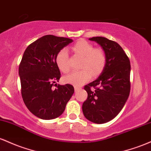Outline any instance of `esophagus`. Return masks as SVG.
Listing matches in <instances>:
<instances>
[{"label": "esophagus", "instance_id": "34e87169", "mask_svg": "<svg viewBox=\"0 0 151 151\" xmlns=\"http://www.w3.org/2000/svg\"><path fill=\"white\" fill-rule=\"evenodd\" d=\"M74 89H75V91H78L79 89H80V87L75 86H74Z\"/></svg>", "mask_w": 151, "mask_h": 151}]
</instances>
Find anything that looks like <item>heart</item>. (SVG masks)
<instances>
[{
	"instance_id": "b5f03b06",
	"label": "heart",
	"mask_w": 151,
	"mask_h": 151,
	"mask_svg": "<svg viewBox=\"0 0 151 151\" xmlns=\"http://www.w3.org/2000/svg\"><path fill=\"white\" fill-rule=\"evenodd\" d=\"M72 50L74 53L83 57L81 63V70L73 71L64 77V81L67 83L75 86H81L91 78L92 73L98 75L102 71L106 63V55L101 48H94L90 42L81 40L73 45ZM55 63L58 68L63 73L70 70L68 64V53L66 49L63 48L57 53Z\"/></svg>"
}]
</instances>
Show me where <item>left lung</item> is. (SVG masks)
<instances>
[{"label":"left lung","instance_id":"8db88e82","mask_svg":"<svg viewBox=\"0 0 151 151\" xmlns=\"http://www.w3.org/2000/svg\"><path fill=\"white\" fill-rule=\"evenodd\" d=\"M102 47L106 63L101 76L84 86L88 98L83 103L84 116L97 124L107 123L118 114L130 91V63L126 53L116 42L104 37H93Z\"/></svg>","mask_w":151,"mask_h":151}]
</instances>
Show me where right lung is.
<instances>
[{
    "instance_id": "obj_1",
    "label": "right lung",
    "mask_w": 151,
    "mask_h": 151,
    "mask_svg": "<svg viewBox=\"0 0 151 151\" xmlns=\"http://www.w3.org/2000/svg\"><path fill=\"white\" fill-rule=\"evenodd\" d=\"M72 42L70 38L46 35L30 44L23 53L18 68L22 98L28 109L39 118L60 116L73 94L70 84L52 88L60 78L55 63L57 53Z\"/></svg>"
}]
</instances>
